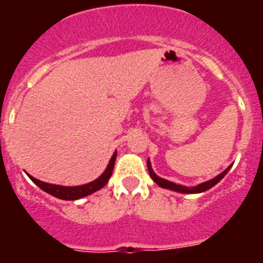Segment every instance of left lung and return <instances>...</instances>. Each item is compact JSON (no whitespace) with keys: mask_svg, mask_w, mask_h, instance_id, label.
<instances>
[{"mask_svg":"<svg viewBox=\"0 0 263 263\" xmlns=\"http://www.w3.org/2000/svg\"><path fill=\"white\" fill-rule=\"evenodd\" d=\"M231 167L232 166H229L227 170H225V171H222L220 175H217L216 178L211 179V180H208V182H204V183H201V184L195 185V187H185V185L176 184V183L170 182V180H166V179H162V178H159V176L155 175V173L153 171V168H152V164H150V160L147 159L148 174H150V176H152L153 180H154V182L157 183L159 187L167 188V190H173V191L180 192V194H200V192H204V191H206V190H210V188H212L213 185L217 184V183L220 182V180H221L225 175H227V173L229 171V170H231Z\"/></svg>","mask_w":263,"mask_h":263,"instance_id":"1","label":"left lung"}]
</instances>
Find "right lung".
Here are the masks:
<instances>
[{
    "label": "right lung",
    "mask_w": 263,
    "mask_h": 263,
    "mask_svg": "<svg viewBox=\"0 0 263 263\" xmlns=\"http://www.w3.org/2000/svg\"><path fill=\"white\" fill-rule=\"evenodd\" d=\"M116 157H117V153L113 154V157L109 160L108 167L105 168V171L103 173V175H100L96 180L93 182L87 183V184L83 185H73V187H66V185H58V184H50V183L41 182L38 179L32 178L31 175H29V178L31 179L32 182L35 183L39 188H42L43 191H46L47 194L52 195V196L58 197V199H62V200H78L81 197L88 196V195L93 194V192L99 191L104 185L108 183L109 178L111 176L113 173V167H115Z\"/></svg>",
    "instance_id": "obj_1"
}]
</instances>
